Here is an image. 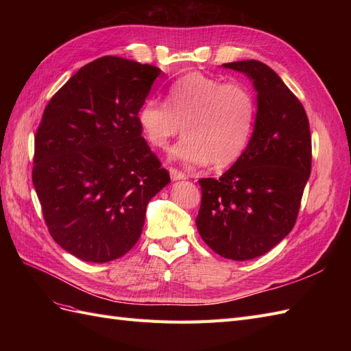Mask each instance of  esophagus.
Listing matches in <instances>:
<instances>
[{"label": "esophagus", "mask_w": 351, "mask_h": 351, "mask_svg": "<svg viewBox=\"0 0 351 351\" xmlns=\"http://www.w3.org/2000/svg\"><path fill=\"white\" fill-rule=\"evenodd\" d=\"M169 176H171L173 180H183V178H186V174L182 173V171H178L177 168H169Z\"/></svg>", "instance_id": "34e87169"}]
</instances>
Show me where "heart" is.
I'll list each match as a JSON object with an SVG mask.
<instances>
[{
	"label": "heart",
	"instance_id": "1",
	"mask_svg": "<svg viewBox=\"0 0 351 351\" xmlns=\"http://www.w3.org/2000/svg\"><path fill=\"white\" fill-rule=\"evenodd\" d=\"M167 103L146 99L137 111L145 139L155 149H165L184 132L171 156L189 167L224 168L246 151L256 120V99L247 84L192 71L168 88Z\"/></svg>",
	"mask_w": 351,
	"mask_h": 351
}]
</instances>
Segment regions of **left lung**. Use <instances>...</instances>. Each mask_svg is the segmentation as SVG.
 <instances>
[{"mask_svg": "<svg viewBox=\"0 0 351 351\" xmlns=\"http://www.w3.org/2000/svg\"><path fill=\"white\" fill-rule=\"evenodd\" d=\"M222 66L252 79L256 123L246 151L227 173L199 180L196 226L222 258L247 261L293 230L312 169V137L302 102L271 67L256 60Z\"/></svg>", "mask_w": 351, "mask_h": 351, "instance_id": "1", "label": "left lung"}]
</instances>
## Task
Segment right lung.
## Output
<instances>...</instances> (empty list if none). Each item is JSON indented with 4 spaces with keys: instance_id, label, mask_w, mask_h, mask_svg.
<instances>
[{
    "instance_id": "add662e5",
    "label": "right lung",
    "mask_w": 351,
    "mask_h": 351,
    "mask_svg": "<svg viewBox=\"0 0 351 351\" xmlns=\"http://www.w3.org/2000/svg\"><path fill=\"white\" fill-rule=\"evenodd\" d=\"M159 74L151 64L101 57L71 76L42 114L32 182L51 237L84 262L129 252L147 204L169 182L137 123Z\"/></svg>"
}]
</instances>
